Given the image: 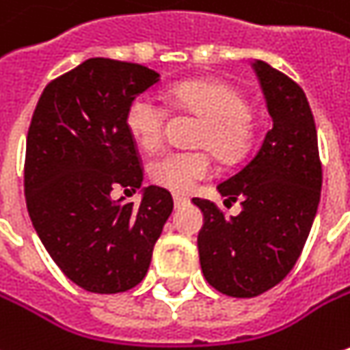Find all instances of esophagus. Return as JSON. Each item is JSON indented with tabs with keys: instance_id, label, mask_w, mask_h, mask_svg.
Masks as SVG:
<instances>
[{
	"instance_id": "1",
	"label": "esophagus",
	"mask_w": 350,
	"mask_h": 350,
	"mask_svg": "<svg viewBox=\"0 0 350 350\" xmlns=\"http://www.w3.org/2000/svg\"><path fill=\"white\" fill-rule=\"evenodd\" d=\"M186 202H188V198H186V196H178V193H176V196H174V205H176V207L184 205V204H186Z\"/></svg>"
}]
</instances>
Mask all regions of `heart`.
I'll use <instances>...</instances> for the list:
<instances>
[{
  "label": "heart",
  "instance_id": "obj_1",
  "mask_svg": "<svg viewBox=\"0 0 350 350\" xmlns=\"http://www.w3.org/2000/svg\"><path fill=\"white\" fill-rule=\"evenodd\" d=\"M168 105L178 111L202 119L193 145L209 150L223 164H235L252 143V119L249 103L235 85L219 80H188L168 92ZM168 111L148 98L133 99L125 111V127L135 145L154 152L166 135ZM211 174V157L200 152H166L148 166V178L164 190L188 193Z\"/></svg>",
  "mask_w": 350,
  "mask_h": 350
}]
</instances>
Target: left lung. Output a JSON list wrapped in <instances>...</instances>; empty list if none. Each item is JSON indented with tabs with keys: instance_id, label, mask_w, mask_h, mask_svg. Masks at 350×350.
<instances>
[{
	"instance_id": "left-lung-1",
	"label": "left lung",
	"mask_w": 350,
	"mask_h": 350,
	"mask_svg": "<svg viewBox=\"0 0 350 350\" xmlns=\"http://www.w3.org/2000/svg\"><path fill=\"white\" fill-rule=\"evenodd\" d=\"M272 127L254 159L217 186L243 211L227 217L209 200L193 198L204 213L198 235L205 280L231 297H254L294 268L312 231L321 196L317 131L304 90L280 70L256 60Z\"/></svg>"
}]
</instances>
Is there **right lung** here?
<instances>
[{"label": "right lung", "mask_w": 350, "mask_h": 350, "mask_svg": "<svg viewBox=\"0 0 350 350\" xmlns=\"http://www.w3.org/2000/svg\"><path fill=\"white\" fill-rule=\"evenodd\" d=\"M159 80L143 64L90 58L44 88L31 119L29 217L58 268L94 294L127 292L145 278L174 207L159 186L145 188L139 205L111 200L115 188L137 191L143 184L125 111Z\"/></svg>", "instance_id": "right-lung-1"}]
</instances>
